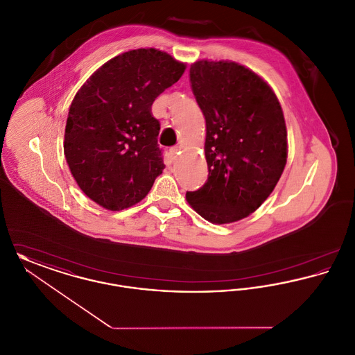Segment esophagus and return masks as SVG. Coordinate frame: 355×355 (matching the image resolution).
<instances>
[{"instance_id": "1", "label": "esophagus", "mask_w": 355, "mask_h": 355, "mask_svg": "<svg viewBox=\"0 0 355 355\" xmlns=\"http://www.w3.org/2000/svg\"><path fill=\"white\" fill-rule=\"evenodd\" d=\"M180 154V146H175L173 149H170V155H171V159H177V155Z\"/></svg>"}]
</instances>
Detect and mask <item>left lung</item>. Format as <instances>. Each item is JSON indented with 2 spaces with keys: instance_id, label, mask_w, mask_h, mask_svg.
Listing matches in <instances>:
<instances>
[{
  "instance_id": "left-lung-1",
  "label": "left lung",
  "mask_w": 355,
  "mask_h": 355,
  "mask_svg": "<svg viewBox=\"0 0 355 355\" xmlns=\"http://www.w3.org/2000/svg\"><path fill=\"white\" fill-rule=\"evenodd\" d=\"M189 76L206 121L209 175L186 200L209 222L242 220L270 196L285 169L282 107L269 85L236 62L197 61Z\"/></svg>"
}]
</instances>
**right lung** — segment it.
<instances>
[{"instance_id": "right-lung-1", "label": "right lung", "mask_w": 355, "mask_h": 355, "mask_svg": "<svg viewBox=\"0 0 355 355\" xmlns=\"http://www.w3.org/2000/svg\"><path fill=\"white\" fill-rule=\"evenodd\" d=\"M165 51L137 49L102 65L69 109L64 152L85 194L107 210L139 202L165 169L154 100L185 71Z\"/></svg>"}]
</instances>
